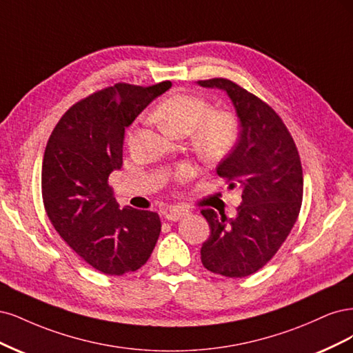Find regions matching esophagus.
Segmentation results:
<instances>
[{"instance_id": "esophagus-1", "label": "esophagus", "mask_w": 353, "mask_h": 353, "mask_svg": "<svg viewBox=\"0 0 353 353\" xmlns=\"http://www.w3.org/2000/svg\"><path fill=\"white\" fill-rule=\"evenodd\" d=\"M185 215H188V211L183 210V208H179V207H173L167 210L165 212V219L168 221H179L180 219H183Z\"/></svg>"}]
</instances>
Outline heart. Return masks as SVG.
Wrapping results in <instances>:
<instances>
[{
    "label": "heart",
    "instance_id": "obj_1",
    "mask_svg": "<svg viewBox=\"0 0 353 353\" xmlns=\"http://www.w3.org/2000/svg\"><path fill=\"white\" fill-rule=\"evenodd\" d=\"M151 120L172 136L193 134L196 150L208 160H220L237 141V121L227 111H211L207 99L190 94H174L163 99L151 112ZM190 167L179 170V179H188Z\"/></svg>",
    "mask_w": 353,
    "mask_h": 353
}]
</instances>
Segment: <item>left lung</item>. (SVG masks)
Wrapping results in <instances>:
<instances>
[{
    "instance_id": "obj_1",
    "label": "left lung",
    "mask_w": 353,
    "mask_h": 353,
    "mask_svg": "<svg viewBox=\"0 0 353 353\" xmlns=\"http://www.w3.org/2000/svg\"><path fill=\"white\" fill-rule=\"evenodd\" d=\"M230 98L239 139L217 165V174L239 186L242 202L233 219L202 210L211 234L201 248L203 267L214 274L241 279L263 268L286 241L302 205L299 154L281 119L265 102L227 79L196 82Z\"/></svg>"
}]
</instances>
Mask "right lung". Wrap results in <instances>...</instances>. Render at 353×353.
<instances>
[{
	"label": "right lung",
	"mask_w": 353,
	"mask_h": 353,
	"mask_svg": "<svg viewBox=\"0 0 353 353\" xmlns=\"http://www.w3.org/2000/svg\"><path fill=\"white\" fill-rule=\"evenodd\" d=\"M170 82L110 86L74 104L45 148L42 199L55 230L89 265L108 276L150 259L161 221L157 212L120 208L108 176L121 168L124 130Z\"/></svg>",
	"instance_id": "right-lung-1"
}]
</instances>
